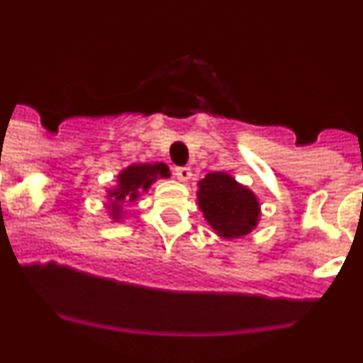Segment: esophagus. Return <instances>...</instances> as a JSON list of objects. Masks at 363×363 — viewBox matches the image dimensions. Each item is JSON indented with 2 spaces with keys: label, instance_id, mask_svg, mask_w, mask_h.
<instances>
[{
  "label": "esophagus",
  "instance_id": "esophagus-1",
  "mask_svg": "<svg viewBox=\"0 0 363 363\" xmlns=\"http://www.w3.org/2000/svg\"><path fill=\"white\" fill-rule=\"evenodd\" d=\"M174 176L179 179V182L187 184L189 179H191L192 172H191V169H189V167H178V169L174 171Z\"/></svg>",
  "mask_w": 363,
  "mask_h": 363
}]
</instances>
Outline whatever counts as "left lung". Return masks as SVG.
<instances>
[{"label": "left lung", "instance_id": "obj_1", "mask_svg": "<svg viewBox=\"0 0 363 363\" xmlns=\"http://www.w3.org/2000/svg\"><path fill=\"white\" fill-rule=\"evenodd\" d=\"M198 203L218 236L242 238L259 220V201L255 192L227 172H209L198 182Z\"/></svg>", "mask_w": 363, "mask_h": 363}]
</instances>
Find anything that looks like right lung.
<instances>
[{"label": "right lung", "mask_w": 363, "mask_h": 363, "mask_svg": "<svg viewBox=\"0 0 363 363\" xmlns=\"http://www.w3.org/2000/svg\"><path fill=\"white\" fill-rule=\"evenodd\" d=\"M169 167L165 163H134L118 174V185L107 191V198L111 201L108 213L112 220L121 218V205L125 201H134L140 198L142 192L149 191L150 185L158 178H169Z\"/></svg>", "instance_id": "obj_1"}]
</instances>
